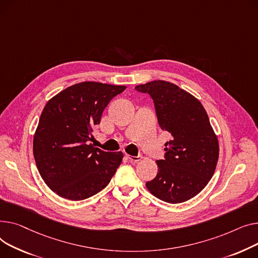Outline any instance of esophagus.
<instances>
[{
	"instance_id": "34e87169",
	"label": "esophagus",
	"mask_w": 258,
	"mask_h": 258,
	"mask_svg": "<svg viewBox=\"0 0 258 258\" xmlns=\"http://www.w3.org/2000/svg\"><path fill=\"white\" fill-rule=\"evenodd\" d=\"M127 158L130 160V161H134V162H138L142 159V156L139 155V156H132V155H127Z\"/></svg>"
}]
</instances>
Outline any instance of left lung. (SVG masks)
Returning a JSON list of instances; mask_svg holds the SVG:
<instances>
[{
	"mask_svg": "<svg viewBox=\"0 0 258 258\" xmlns=\"http://www.w3.org/2000/svg\"><path fill=\"white\" fill-rule=\"evenodd\" d=\"M135 89L153 99L160 128L172 135L164 144V159L156 161V177L146 186L164 202H185L207 185L219 159L208 115L198 99L171 82L155 80Z\"/></svg>",
	"mask_w": 258,
	"mask_h": 258,
	"instance_id": "left-lung-1",
	"label": "left lung"
}]
</instances>
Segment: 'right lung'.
<instances>
[{"label":"right lung","instance_id":"obj_1","mask_svg":"<svg viewBox=\"0 0 258 258\" xmlns=\"http://www.w3.org/2000/svg\"><path fill=\"white\" fill-rule=\"evenodd\" d=\"M124 85L81 82L66 88L45 104L33 139L38 172L54 192L80 201L106 187L123 159L89 144L110 100Z\"/></svg>","mask_w":258,"mask_h":258}]
</instances>
